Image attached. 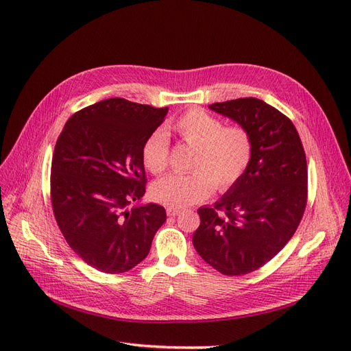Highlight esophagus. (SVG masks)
Instances as JSON below:
<instances>
[{"instance_id": "obj_1", "label": "esophagus", "mask_w": 351, "mask_h": 351, "mask_svg": "<svg viewBox=\"0 0 351 351\" xmlns=\"http://www.w3.org/2000/svg\"><path fill=\"white\" fill-rule=\"evenodd\" d=\"M180 212H182V209H178V208H167V215L168 217H177Z\"/></svg>"}]
</instances>
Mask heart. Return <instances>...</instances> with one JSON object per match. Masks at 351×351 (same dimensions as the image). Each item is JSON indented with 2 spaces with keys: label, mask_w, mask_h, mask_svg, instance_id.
<instances>
[{
  "label": "heart",
  "mask_w": 351,
  "mask_h": 351,
  "mask_svg": "<svg viewBox=\"0 0 351 351\" xmlns=\"http://www.w3.org/2000/svg\"><path fill=\"white\" fill-rule=\"evenodd\" d=\"M186 145L195 147L190 174H169L154 183L152 196L169 208H184L206 200L217 187L226 192L237 184L252 162L253 141L240 124L224 125L219 117L192 108L171 124ZM142 161L149 173L162 174L169 162V142L162 130L142 146Z\"/></svg>",
  "instance_id": "1"
}]
</instances>
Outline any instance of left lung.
<instances>
[{"instance_id":"1","label":"left lung","mask_w":351,"mask_h":351,"mask_svg":"<svg viewBox=\"0 0 351 351\" xmlns=\"http://www.w3.org/2000/svg\"><path fill=\"white\" fill-rule=\"evenodd\" d=\"M246 127L252 162L240 182L209 208L197 209L199 256L218 272L239 277L262 268L294 236L307 205V162L289 117L256 98L209 105Z\"/></svg>"}]
</instances>
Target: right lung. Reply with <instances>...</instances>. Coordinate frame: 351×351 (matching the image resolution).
<instances>
[{
	"label": "right lung",
	"instance_id": "1",
	"mask_svg": "<svg viewBox=\"0 0 351 351\" xmlns=\"http://www.w3.org/2000/svg\"><path fill=\"white\" fill-rule=\"evenodd\" d=\"M168 108L110 98L74 112L51 164V205L73 252L92 268L123 274L151 250L167 214L161 205L130 208L145 195L142 146Z\"/></svg>",
	"mask_w": 351,
	"mask_h": 351
}]
</instances>
